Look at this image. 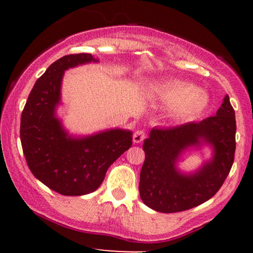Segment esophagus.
<instances>
[{"label": "esophagus", "instance_id": "34e87169", "mask_svg": "<svg viewBox=\"0 0 253 253\" xmlns=\"http://www.w3.org/2000/svg\"><path fill=\"white\" fill-rule=\"evenodd\" d=\"M145 137H146V134H145V131H144V130H137V131H134V132H133V137H132L133 143H136V144L140 143V141H143V140L145 139Z\"/></svg>", "mask_w": 253, "mask_h": 253}]
</instances>
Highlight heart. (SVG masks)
<instances>
[{"label": "heart", "instance_id": "heart-1", "mask_svg": "<svg viewBox=\"0 0 253 253\" xmlns=\"http://www.w3.org/2000/svg\"><path fill=\"white\" fill-rule=\"evenodd\" d=\"M153 94L165 105L170 106V114L177 119L197 116L207 108L210 96L193 84L182 81L162 83L154 87Z\"/></svg>", "mask_w": 253, "mask_h": 253}]
</instances>
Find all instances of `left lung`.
<instances>
[{
    "label": "left lung",
    "instance_id": "left-lung-1",
    "mask_svg": "<svg viewBox=\"0 0 253 253\" xmlns=\"http://www.w3.org/2000/svg\"><path fill=\"white\" fill-rule=\"evenodd\" d=\"M236 120L226 95L216 115L198 123L153 127L144 140L145 161L140 170L139 195L145 205L161 213L182 212L212 198L222 186L234 162ZM207 144L212 158L192 173L177 164L185 150Z\"/></svg>",
    "mask_w": 253,
    "mask_h": 253
}]
</instances>
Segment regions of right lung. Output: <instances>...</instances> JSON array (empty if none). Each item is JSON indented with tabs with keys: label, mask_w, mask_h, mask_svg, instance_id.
<instances>
[{
	"label": "right lung",
	"mask_w": 253,
	"mask_h": 253,
	"mask_svg": "<svg viewBox=\"0 0 253 253\" xmlns=\"http://www.w3.org/2000/svg\"><path fill=\"white\" fill-rule=\"evenodd\" d=\"M92 62L99 60L83 53L67 55L50 64L34 84L20 119V141L30 170L63 196L95 191L109 166L132 145L130 130L71 136L56 115L64 71Z\"/></svg>",
	"instance_id": "obj_1"
}]
</instances>
